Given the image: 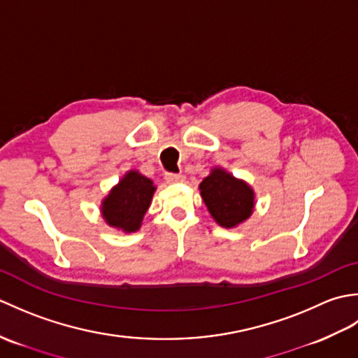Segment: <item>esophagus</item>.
Masks as SVG:
<instances>
[{
  "instance_id": "1",
  "label": "esophagus",
  "mask_w": 358,
  "mask_h": 358,
  "mask_svg": "<svg viewBox=\"0 0 358 358\" xmlns=\"http://www.w3.org/2000/svg\"><path fill=\"white\" fill-rule=\"evenodd\" d=\"M164 180L167 183H181L185 180L183 173H173V172H166L164 173Z\"/></svg>"
}]
</instances>
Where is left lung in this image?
I'll return each mask as SVG.
<instances>
[{
  "label": "left lung",
  "instance_id": "1",
  "mask_svg": "<svg viewBox=\"0 0 358 358\" xmlns=\"http://www.w3.org/2000/svg\"><path fill=\"white\" fill-rule=\"evenodd\" d=\"M200 191L210 215L220 226L234 227L252 214V189L223 169L212 171L209 177L201 181Z\"/></svg>",
  "mask_w": 358,
  "mask_h": 358
}]
</instances>
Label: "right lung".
Returning a JSON list of instances; mask_svg holds the SVG:
<instances>
[{
  "label": "right lung",
  "instance_id": "obj_1",
  "mask_svg": "<svg viewBox=\"0 0 358 358\" xmlns=\"http://www.w3.org/2000/svg\"><path fill=\"white\" fill-rule=\"evenodd\" d=\"M154 191L155 186L149 178L135 171L127 172L103 201L104 220L124 232L136 231L141 226Z\"/></svg>",
  "mask_w": 358,
  "mask_h": 358
}]
</instances>
